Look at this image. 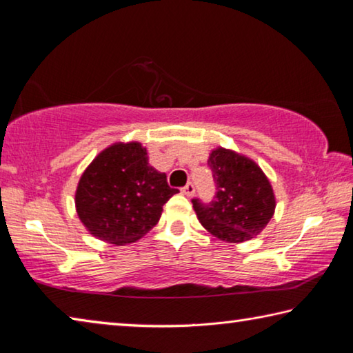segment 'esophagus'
<instances>
[{
  "instance_id": "1",
  "label": "esophagus",
  "mask_w": 353,
  "mask_h": 353,
  "mask_svg": "<svg viewBox=\"0 0 353 353\" xmlns=\"http://www.w3.org/2000/svg\"><path fill=\"white\" fill-rule=\"evenodd\" d=\"M194 185L193 183H191V182H188L187 185H185V187L182 188V193L185 194V196H188V198H191V196H193L194 194Z\"/></svg>"
}]
</instances>
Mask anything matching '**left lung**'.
<instances>
[{"label":"left lung","mask_w":353,"mask_h":353,"mask_svg":"<svg viewBox=\"0 0 353 353\" xmlns=\"http://www.w3.org/2000/svg\"><path fill=\"white\" fill-rule=\"evenodd\" d=\"M208 166L216 196L210 204L191 201L199 223L227 243H244L260 235L276 210L270 179L252 159L221 146L210 152Z\"/></svg>","instance_id":"1"}]
</instances>
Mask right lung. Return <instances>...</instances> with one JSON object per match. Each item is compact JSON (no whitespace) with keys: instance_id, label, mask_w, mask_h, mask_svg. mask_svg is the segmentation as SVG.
Returning <instances> with one entry per match:
<instances>
[{"instance_id":"1","label":"right lung","mask_w":353,"mask_h":353,"mask_svg":"<svg viewBox=\"0 0 353 353\" xmlns=\"http://www.w3.org/2000/svg\"><path fill=\"white\" fill-rule=\"evenodd\" d=\"M176 188L148 162L139 141L113 143L87 166L76 188V212L98 240L124 246L145 236Z\"/></svg>"}]
</instances>
